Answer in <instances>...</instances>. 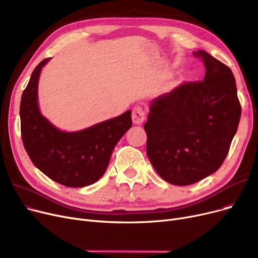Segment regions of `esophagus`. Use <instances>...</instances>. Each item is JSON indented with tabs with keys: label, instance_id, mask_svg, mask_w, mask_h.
<instances>
[{
	"label": "esophagus",
	"instance_id": "esophagus-1",
	"mask_svg": "<svg viewBox=\"0 0 258 258\" xmlns=\"http://www.w3.org/2000/svg\"><path fill=\"white\" fill-rule=\"evenodd\" d=\"M132 118H133V122L135 124H141L142 122L145 120V114L142 106L137 105L134 107L133 113H132Z\"/></svg>",
	"mask_w": 258,
	"mask_h": 258
}]
</instances>
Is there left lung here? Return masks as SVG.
<instances>
[{
	"label": "left lung",
	"instance_id": "left-lung-1",
	"mask_svg": "<svg viewBox=\"0 0 258 258\" xmlns=\"http://www.w3.org/2000/svg\"><path fill=\"white\" fill-rule=\"evenodd\" d=\"M204 80L188 81L152 101L146 154L160 177L185 186L218 170L237 131L241 107L231 69L206 51Z\"/></svg>",
	"mask_w": 258,
	"mask_h": 258
}]
</instances>
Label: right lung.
Here are the masks:
<instances>
[{
    "instance_id": "1",
    "label": "right lung",
    "mask_w": 258,
    "mask_h": 258,
    "mask_svg": "<svg viewBox=\"0 0 258 258\" xmlns=\"http://www.w3.org/2000/svg\"><path fill=\"white\" fill-rule=\"evenodd\" d=\"M40 61L23 92L20 116L25 150L32 163L48 178L67 187H85L105 172L114 147L132 126V112L86 130L66 133L56 128L39 112L37 85Z\"/></svg>"
}]
</instances>
